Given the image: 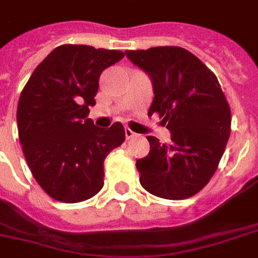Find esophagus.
Here are the masks:
<instances>
[{
  "label": "esophagus",
  "instance_id": "1",
  "mask_svg": "<svg viewBox=\"0 0 258 258\" xmlns=\"http://www.w3.org/2000/svg\"><path fill=\"white\" fill-rule=\"evenodd\" d=\"M124 133H125V138H127V139H131V138L137 137V134L134 133L133 130L130 128V127H125Z\"/></svg>",
  "mask_w": 258,
  "mask_h": 258
}]
</instances>
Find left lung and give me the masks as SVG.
Returning <instances> with one entry per match:
<instances>
[{
	"label": "left lung",
	"instance_id": "obj_1",
	"mask_svg": "<svg viewBox=\"0 0 258 258\" xmlns=\"http://www.w3.org/2000/svg\"><path fill=\"white\" fill-rule=\"evenodd\" d=\"M130 61L149 75L157 112L171 142L147 137L150 153L138 159L141 184L166 200H186L208 184L230 135V108L216 75L180 46L125 50Z\"/></svg>",
	"mask_w": 258,
	"mask_h": 258
}]
</instances>
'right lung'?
<instances>
[{"mask_svg": "<svg viewBox=\"0 0 258 258\" xmlns=\"http://www.w3.org/2000/svg\"><path fill=\"white\" fill-rule=\"evenodd\" d=\"M120 50L64 44L33 71L18 100L17 128L30 171L53 200L76 204L104 184V159L124 142L116 121L100 128L89 119L101 72Z\"/></svg>", "mask_w": 258, "mask_h": 258, "instance_id": "right-lung-1", "label": "right lung"}]
</instances>
